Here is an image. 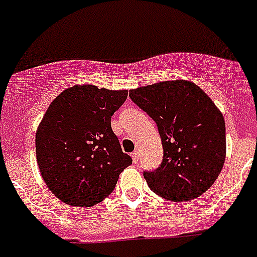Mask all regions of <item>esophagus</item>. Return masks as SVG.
I'll return each mask as SVG.
<instances>
[{
  "label": "esophagus",
  "mask_w": 257,
  "mask_h": 257,
  "mask_svg": "<svg viewBox=\"0 0 257 257\" xmlns=\"http://www.w3.org/2000/svg\"><path fill=\"white\" fill-rule=\"evenodd\" d=\"M132 158H133V162H135V163H137V162L140 161V152H139V150H136V152H133Z\"/></svg>",
  "instance_id": "34e87169"
}]
</instances>
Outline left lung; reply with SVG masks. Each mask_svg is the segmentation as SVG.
I'll return each instance as SVG.
<instances>
[{"label": "left lung", "mask_w": 257, "mask_h": 257, "mask_svg": "<svg viewBox=\"0 0 257 257\" xmlns=\"http://www.w3.org/2000/svg\"><path fill=\"white\" fill-rule=\"evenodd\" d=\"M129 98L157 124L163 159L144 178L170 201L201 196L218 178L226 157L223 116L212 99L188 81H166L129 91Z\"/></svg>", "instance_id": "1"}]
</instances>
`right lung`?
Instances as JSON below:
<instances>
[{
	"label": "right lung",
	"mask_w": 257,
	"mask_h": 257,
	"mask_svg": "<svg viewBox=\"0 0 257 257\" xmlns=\"http://www.w3.org/2000/svg\"><path fill=\"white\" fill-rule=\"evenodd\" d=\"M126 96V90L73 86L45 112L36 132V159L47 187L65 204L103 201L132 165L111 128V116Z\"/></svg>",
	"instance_id": "1"
}]
</instances>
